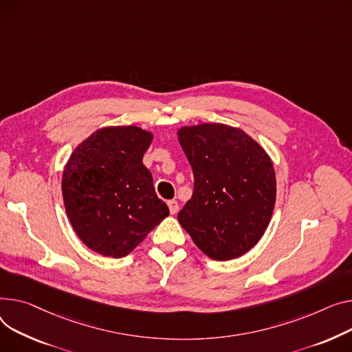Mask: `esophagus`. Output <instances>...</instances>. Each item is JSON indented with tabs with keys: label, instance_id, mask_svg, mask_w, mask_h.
Returning <instances> with one entry per match:
<instances>
[{
	"label": "esophagus",
	"instance_id": "esophagus-1",
	"mask_svg": "<svg viewBox=\"0 0 352 352\" xmlns=\"http://www.w3.org/2000/svg\"><path fill=\"white\" fill-rule=\"evenodd\" d=\"M168 208H170V212L171 215H175L178 212V202L177 201H168Z\"/></svg>",
	"mask_w": 352,
	"mask_h": 352
}]
</instances>
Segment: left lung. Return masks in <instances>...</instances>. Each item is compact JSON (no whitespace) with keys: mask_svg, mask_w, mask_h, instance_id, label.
<instances>
[{"mask_svg":"<svg viewBox=\"0 0 352 352\" xmlns=\"http://www.w3.org/2000/svg\"><path fill=\"white\" fill-rule=\"evenodd\" d=\"M179 144L194 173V194L178 221L214 261H230L261 241L276 202V174L265 148L221 123L181 127Z\"/></svg>","mask_w":352,"mask_h":352,"instance_id":"8db88e82","label":"left lung"}]
</instances>
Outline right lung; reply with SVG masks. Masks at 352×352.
I'll list each match as a JSON object with an SVG mask.
<instances>
[{
    "label": "right lung",
    "instance_id": "1",
    "mask_svg": "<svg viewBox=\"0 0 352 352\" xmlns=\"http://www.w3.org/2000/svg\"><path fill=\"white\" fill-rule=\"evenodd\" d=\"M153 133L137 126L96 130L70 154L62 195L76 235L102 256H127L170 215L143 155Z\"/></svg>",
    "mask_w": 352,
    "mask_h": 352
}]
</instances>
